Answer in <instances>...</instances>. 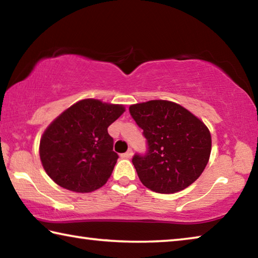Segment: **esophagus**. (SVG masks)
<instances>
[{
  "label": "esophagus",
  "mask_w": 258,
  "mask_h": 258,
  "mask_svg": "<svg viewBox=\"0 0 258 258\" xmlns=\"http://www.w3.org/2000/svg\"><path fill=\"white\" fill-rule=\"evenodd\" d=\"M132 156H133V151H132V149H128L127 151L125 152V154L121 155V158L130 159V158H132Z\"/></svg>",
  "instance_id": "34e87169"
}]
</instances>
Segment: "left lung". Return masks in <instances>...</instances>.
<instances>
[{
	"label": "left lung",
	"mask_w": 258,
	"mask_h": 258,
	"mask_svg": "<svg viewBox=\"0 0 258 258\" xmlns=\"http://www.w3.org/2000/svg\"><path fill=\"white\" fill-rule=\"evenodd\" d=\"M130 112L148 143L147 154L132 159L143 185L158 194H175L202 175L212 137L198 117L167 100L132 104Z\"/></svg>",
	"instance_id": "1"
}]
</instances>
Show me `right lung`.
<instances>
[{"label": "right lung", "instance_id": "add662e5", "mask_svg": "<svg viewBox=\"0 0 258 258\" xmlns=\"http://www.w3.org/2000/svg\"><path fill=\"white\" fill-rule=\"evenodd\" d=\"M124 111L123 104L84 99L60 113L40 142L47 175L64 189L82 194L106 184L118 159L108 127Z\"/></svg>", "mask_w": 258, "mask_h": 258}]
</instances>
